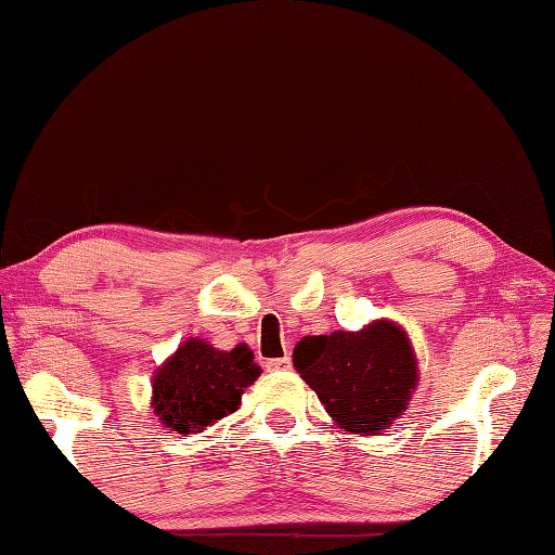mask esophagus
Wrapping results in <instances>:
<instances>
[{"label":"esophagus","mask_w":555,"mask_h":555,"mask_svg":"<svg viewBox=\"0 0 555 555\" xmlns=\"http://www.w3.org/2000/svg\"><path fill=\"white\" fill-rule=\"evenodd\" d=\"M267 372H281V370H288L291 367V357H274V360H267L264 362Z\"/></svg>","instance_id":"obj_1"}]
</instances>
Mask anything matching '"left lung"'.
<instances>
[{
    "instance_id": "1",
    "label": "left lung",
    "mask_w": 555,
    "mask_h": 555,
    "mask_svg": "<svg viewBox=\"0 0 555 555\" xmlns=\"http://www.w3.org/2000/svg\"><path fill=\"white\" fill-rule=\"evenodd\" d=\"M294 367L335 424L360 436H374L399 418L418 382L409 337L391 321L357 333L308 335L296 345Z\"/></svg>"
}]
</instances>
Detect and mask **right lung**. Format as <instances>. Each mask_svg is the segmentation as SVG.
<instances>
[{
    "label": "right lung",
    "mask_w": 555,
    "mask_h": 555,
    "mask_svg": "<svg viewBox=\"0 0 555 555\" xmlns=\"http://www.w3.org/2000/svg\"><path fill=\"white\" fill-rule=\"evenodd\" d=\"M259 372L247 345L224 352L191 337L156 370L152 406L166 430L201 434L237 411Z\"/></svg>",
    "instance_id": "add662e5"
}]
</instances>
